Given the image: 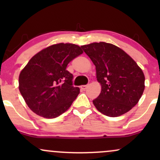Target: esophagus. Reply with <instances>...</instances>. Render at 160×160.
Listing matches in <instances>:
<instances>
[{
    "instance_id": "esophagus-1",
    "label": "esophagus",
    "mask_w": 160,
    "mask_h": 160,
    "mask_svg": "<svg viewBox=\"0 0 160 160\" xmlns=\"http://www.w3.org/2000/svg\"><path fill=\"white\" fill-rule=\"evenodd\" d=\"M87 87H88V85H82L80 86V89H82V90H86V89H87Z\"/></svg>"
}]
</instances>
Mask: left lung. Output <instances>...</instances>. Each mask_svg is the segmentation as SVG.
<instances>
[{
	"label": "left lung",
	"mask_w": 160,
	"mask_h": 160,
	"mask_svg": "<svg viewBox=\"0 0 160 160\" xmlns=\"http://www.w3.org/2000/svg\"><path fill=\"white\" fill-rule=\"evenodd\" d=\"M95 66L102 86L92 101L99 112L111 117L127 113L137 104L144 90V74L125 51L105 42L81 46Z\"/></svg>",
	"instance_id": "8db88e82"
}]
</instances>
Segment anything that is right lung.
<instances>
[{
  "instance_id": "obj_1",
  "label": "right lung",
  "mask_w": 160,
  "mask_h": 160,
  "mask_svg": "<svg viewBox=\"0 0 160 160\" xmlns=\"http://www.w3.org/2000/svg\"><path fill=\"white\" fill-rule=\"evenodd\" d=\"M83 52L73 43H56L29 60L19 77V89L25 103L36 114L56 118L67 111L80 89L72 86L68 64Z\"/></svg>"
}]
</instances>
